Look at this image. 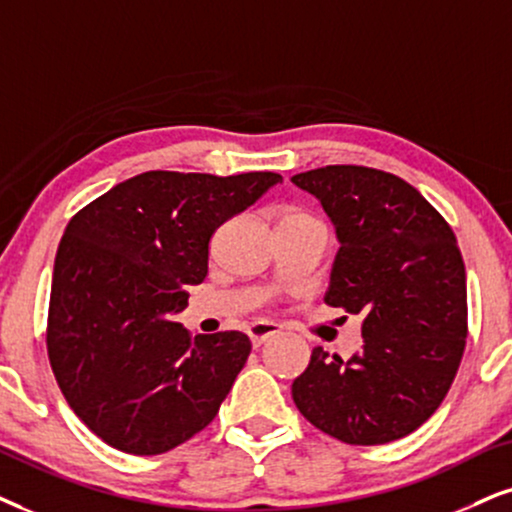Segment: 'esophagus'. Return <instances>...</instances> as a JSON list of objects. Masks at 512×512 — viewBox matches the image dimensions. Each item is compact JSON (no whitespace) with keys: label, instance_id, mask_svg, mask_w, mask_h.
Masks as SVG:
<instances>
[{"label":"esophagus","instance_id":"34e87169","mask_svg":"<svg viewBox=\"0 0 512 512\" xmlns=\"http://www.w3.org/2000/svg\"><path fill=\"white\" fill-rule=\"evenodd\" d=\"M278 331H281V328H278L276 323H271V321H252L248 326V335H250L252 345H255V347H260L264 340L274 338Z\"/></svg>","mask_w":512,"mask_h":512}]
</instances>
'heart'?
<instances>
[{
	"label": "heart",
	"mask_w": 512,
	"mask_h": 512,
	"mask_svg": "<svg viewBox=\"0 0 512 512\" xmlns=\"http://www.w3.org/2000/svg\"><path fill=\"white\" fill-rule=\"evenodd\" d=\"M288 217H300V212H293V215H288Z\"/></svg>",
	"instance_id": "obj_1"
}]
</instances>
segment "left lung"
<instances>
[{"mask_svg": "<svg viewBox=\"0 0 512 512\" xmlns=\"http://www.w3.org/2000/svg\"><path fill=\"white\" fill-rule=\"evenodd\" d=\"M331 217L340 250L326 300L364 316L349 359L314 347L293 380L300 413L347 444L411 435L442 404L468 335L465 264L444 217L404 179L359 165L290 177Z\"/></svg>", "mask_w": 512, "mask_h": 512, "instance_id": "8db88e82", "label": "left lung"}]
</instances>
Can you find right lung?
Wrapping results in <instances>:
<instances>
[{
	"label": "right lung",
	"mask_w": 512,
	"mask_h": 512,
	"mask_svg": "<svg viewBox=\"0 0 512 512\" xmlns=\"http://www.w3.org/2000/svg\"><path fill=\"white\" fill-rule=\"evenodd\" d=\"M281 181L155 170L70 219L51 281L49 361L70 409L113 449L165 454L217 416L250 338L191 340L177 314L208 276L212 234Z\"/></svg>",
	"instance_id": "right-lung-1"
}]
</instances>
